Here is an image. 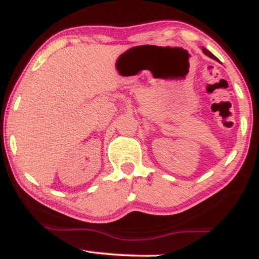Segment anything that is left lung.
Returning a JSON list of instances; mask_svg holds the SVG:
<instances>
[{
  "label": "left lung",
  "mask_w": 259,
  "mask_h": 259,
  "mask_svg": "<svg viewBox=\"0 0 259 259\" xmlns=\"http://www.w3.org/2000/svg\"><path fill=\"white\" fill-rule=\"evenodd\" d=\"M203 52H204V53H206V55H207V56H209V57H210V58H214V59H217V58L214 57V56H213V55H212V52H209V51H208V50H206V49H203Z\"/></svg>",
  "instance_id": "1"
}]
</instances>
